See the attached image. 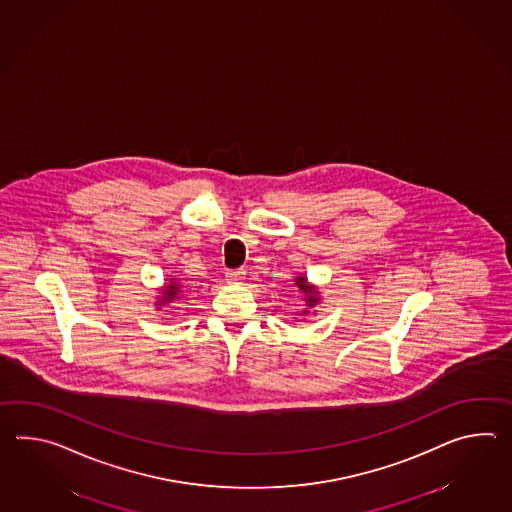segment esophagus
Masks as SVG:
<instances>
[{"label":"esophagus","mask_w":512,"mask_h":512,"mask_svg":"<svg viewBox=\"0 0 512 512\" xmlns=\"http://www.w3.org/2000/svg\"><path fill=\"white\" fill-rule=\"evenodd\" d=\"M242 279H244V272H242V270L226 273V281H228L229 284H240L242 283Z\"/></svg>","instance_id":"34e87169"}]
</instances>
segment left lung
Segmentation results:
<instances>
[{"instance_id":"obj_1","label":"left lung","mask_w":512,"mask_h":512,"mask_svg":"<svg viewBox=\"0 0 512 512\" xmlns=\"http://www.w3.org/2000/svg\"><path fill=\"white\" fill-rule=\"evenodd\" d=\"M296 284L299 292H301V296H303V303H305V308H301L299 316L307 318L308 314H314V308L318 307L319 303H321V292H319L318 286L310 283L307 275H303V273L296 277Z\"/></svg>"}]
</instances>
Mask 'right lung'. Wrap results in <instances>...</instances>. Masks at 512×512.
Listing matches in <instances>:
<instances>
[{"label":"right lung","mask_w":512,"mask_h":512,"mask_svg":"<svg viewBox=\"0 0 512 512\" xmlns=\"http://www.w3.org/2000/svg\"><path fill=\"white\" fill-rule=\"evenodd\" d=\"M159 296L154 301V307L156 310H161L165 305H171L172 301H176L178 297L183 294V284H180V279L176 277H169L165 279V283L161 288H158Z\"/></svg>","instance_id":"1"}]
</instances>
